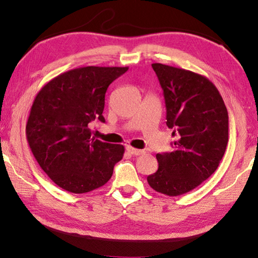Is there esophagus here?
Returning a JSON list of instances; mask_svg holds the SVG:
<instances>
[{
    "label": "esophagus",
    "instance_id": "34e87169",
    "mask_svg": "<svg viewBox=\"0 0 258 258\" xmlns=\"http://www.w3.org/2000/svg\"><path fill=\"white\" fill-rule=\"evenodd\" d=\"M126 150H127V152L130 154H132V155H142V154H144V151L143 150L134 149V148H132V146H127V148H126Z\"/></svg>",
    "mask_w": 258,
    "mask_h": 258
}]
</instances>
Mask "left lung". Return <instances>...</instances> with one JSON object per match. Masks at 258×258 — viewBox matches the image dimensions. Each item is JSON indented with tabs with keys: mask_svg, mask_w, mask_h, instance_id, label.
<instances>
[{
	"mask_svg": "<svg viewBox=\"0 0 258 258\" xmlns=\"http://www.w3.org/2000/svg\"><path fill=\"white\" fill-rule=\"evenodd\" d=\"M163 89L166 125L173 128V151L156 154L159 168L150 186L170 197L200 185L218 168L228 143V112L216 86L203 75L152 63Z\"/></svg>",
	"mask_w": 258,
	"mask_h": 258,
	"instance_id": "1",
	"label": "left lung"
}]
</instances>
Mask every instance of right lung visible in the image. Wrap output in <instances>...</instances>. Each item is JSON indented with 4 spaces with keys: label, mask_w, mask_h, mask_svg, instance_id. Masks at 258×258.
Returning a JSON list of instances; mask_svg holds the SVG:
<instances>
[{
    "label": "right lung",
    "mask_w": 258,
    "mask_h": 258,
    "mask_svg": "<svg viewBox=\"0 0 258 258\" xmlns=\"http://www.w3.org/2000/svg\"><path fill=\"white\" fill-rule=\"evenodd\" d=\"M128 67H80L60 74L35 96L25 127L35 160L60 188L86 194L112 178L124 146L92 139L89 124L105 122V94Z\"/></svg>",
    "instance_id": "obj_1"
}]
</instances>
